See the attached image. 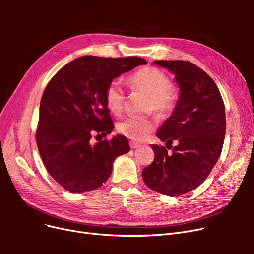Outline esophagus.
Masks as SVG:
<instances>
[{"label": "esophagus", "instance_id": "34e87169", "mask_svg": "<svg viewBox=\"0 0 254 254\" xmlns=\"http://www.w3.org/2000/svg\"><path fill=\"white\" fill-rule=\"evenodd\" d=\"M129 145H130V147H131L132 149H135V148L140 147V146H141L140 143H136V142H133V141H130Z\"/></svg>", "mask_w": 254, "mask_h": 254}]
</instances>
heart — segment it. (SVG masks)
<instances>
[{
    "label": "heart",
    "instance_id": "heart-1",
    "mask_svg": "<svg viewBox=\"0 0 254 254\" xmlns=\"http://www.w3.org/2000/svg\"><path fill=\"white\" fill-rule=\"evenodd\" d=\"M128 86L132 91H140L149 96L147 110L156 112L160 117L171 113L176 107L178 92L170 77L153 66H144L129 75ZM105 104L108 110L118 115L124 108L125 90L118 80L107 84L104 92ZM152 118H127L118 123L117 130L129 139L142 141L156 128Z\"/></svg>",
    "mask_w": 254,
    "mask_h": 254
}]
</instances>
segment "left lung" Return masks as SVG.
<instances>
[{
	"label": "left lung",
	"mask_w": 254,
	"mask_h": 254,
	"mask_svg": "<svg viewBox=\"0 0 254 254\" xmlns=\"http://www.w3.org/2000/svg\"><path fill=\"white\" fill-rule=\"evenodd\" d=\"M155 64L175 74L180 97L173 115L157 133L166 147L151 145L155 159L142 177L152 190L177 197L200 186L216 164L226 134L225 104L216 83L194 64L186 60ZM174 141L177 146L168 153V145Z\"/></svg>",
	"instance_id": "obj_1"
}]
</instances>
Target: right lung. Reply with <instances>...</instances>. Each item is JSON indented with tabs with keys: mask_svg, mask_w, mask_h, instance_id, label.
Wrapping results in <instances>:
<instances>
[{
	"mask_svg": "<svg viewBox=\"0 0 254 254\" xmlns=\"http://www.w3.org/2000/svg\"><path fill=\"white\" fill-rule=\"evenodd\" d=\"M140 57L76 58L54 75L40 103L36 142L42 162L57 183L74 194L102 187L118 156L129 151L124 135L91 145L94 134L114 127L104 92L121 74L145 64ZM96 135V136H97Z\"/></svg>",
	"mask_w": 254,
	"mask_h": 254,
	"instance_id": "add662e5",
	"label": "right lung"
}]
</instances>
